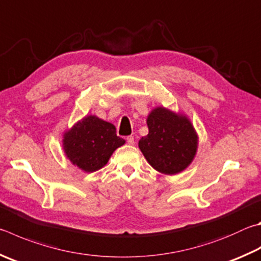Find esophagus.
Segmentation results:
<instances>
[{
    "instance_id": "obj_1",
    "label": "esophagus",
    "mask_w": 261,
    "mask_h": 261,
    "mask_svg": "<svg viewBox=\"0 0 261 261\" xmlns=\"http://www.w3.org/2000/svg\"><path fill=\"white\" fill-rule=\"evenodd\" d=\"M126 141H127V144H129V145H135V138L132 136H127Z\"/></svg>"
}]
</instances>
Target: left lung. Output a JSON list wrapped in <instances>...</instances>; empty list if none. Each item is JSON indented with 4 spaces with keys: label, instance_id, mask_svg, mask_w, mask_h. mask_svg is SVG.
<instances>
[{
    "label": "left lung",
    "instance_id": "obj_1",
    "mask_svg": "<svg viewBox=\"0 0 261 261\" xmlns=\"http://www.w3.org/2000/svg\"><path fill=\"white\" fill-rule=\"evenodd\" d=\"M146 122L148 135L141 137L138 146L150 167L168 176L186 170L198 147L197 132L188 116L158 106L149 112Z\"/></svg>",
    "mask_w": 261,
    "mask_h": 261
}]
</instances>
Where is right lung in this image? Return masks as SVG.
<instances>
[{"label": "right lung", "instance_id": "right-lung-1", "mask_svg": "<svg viewBox=\"0 0 261 261\" xmlns=\"http://www.w3.org/2000/svg\"><path fill=\"white\" fill-rule=\"evenodd\" d=\"M63 149L70 163L90 173L100 170L113 153L125 144L116 136L115 125L96 115H87L66 130Z\"/></svg>", "mask_w": 261, "mask_h": 261}]
</instances>
